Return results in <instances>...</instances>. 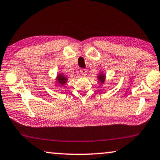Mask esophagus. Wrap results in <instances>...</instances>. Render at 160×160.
<instances>
[{"mask_svg": "<svg viewBox=\"0 0 160 160\" xmlns=\"http://www.w3.org/2000/svg\"><path fill=\"white\" fill-rule=\"evenodd\" d=\"M80 73L82 76H85L87 75V70L85 69H80Z\"/></svg>", "mask_w": 160, "mask_h": 160, "instance_id": "1", "label": "esophagus"}]
</instances>
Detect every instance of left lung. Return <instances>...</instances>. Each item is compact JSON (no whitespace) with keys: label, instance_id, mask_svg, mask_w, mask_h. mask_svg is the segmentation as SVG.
<instances>
[{"label":"left lung","instance_id":"1","mask_svg":"<svg viewBox=\"0 0 160 160\" xmlns=\"http://www.w3.org/2000/svg\"><path fill=\"white\" fill-rule=\"evenodd\" d=\"M97 80L98 82L101 83V85H103V83L105 82L106 80V75L103 72H99V73L97 75Z\"/></svg>","mask_w":160,"mask_h":160}]
</instances>
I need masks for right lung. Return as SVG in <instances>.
<instances>
[{
	"label": "right lung",
	"mask_w": 160,
	"mask_h": 160,
	"mask_svg": "<svg viewBox=\"0 0 160 160\" xmlns=\"http://www.w3.org/2000/svg\"><path fill=\"white\" fill-rule=\"evenodd\" d=\"M67 80H68V78L67 76H65L64 74L60 72L58 73L57 78L55 80V85L56 86H64L66 84Z\"/></svg>",
	"instance_id": "right-lung-1"
}]
</instances>
